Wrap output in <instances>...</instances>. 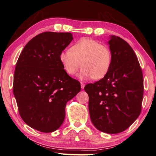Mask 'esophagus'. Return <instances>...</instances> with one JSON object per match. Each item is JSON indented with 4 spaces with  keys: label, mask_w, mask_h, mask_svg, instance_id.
<instances>
[{
    "label": "esophagus",
    "mask_w": 156,
    "mask_h": 156,
    "mask_svg": "<svg viewBox=\"0 0 156 156\" xmlns=\"http://www.w3.org/2000/svg\"><path fill=\"white\" fill-rule=\"evenodd\" d=\"M84 86H85V84H84L83 83L81 82V87L82 89H83L84 88Z\"/></svg>",
    "instance_id": "esophagus-1"
}]
</instances>
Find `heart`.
<instances>
[{
    "mask_svg": "<svg viewBox=\"0 0 156 156\" xmlns=\"http://www.w3.org/2000/svg\"><path fill=\"white\" fill-rule=\"evenodd\" d=\"M59 58L69 75H74L82 66L79 75L80 78L100 79L111 68L112 55L107 45L94 39L82 37L75 42L71 49L61 52Z\"/></svg>",
    "mask_w": 156,
    "mask_h": 156,
    "instance_id": "b5f03b06",
    "label": "heart"
}]
</instances>
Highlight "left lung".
<instances>
[{"mask_svg":"<svg viewBox=\"0 0 156 156\" xmlns=\"http://www.w3.org/2000/svg\"><path fill=\"white\" fill-rule=\"evenodd\" d=\"M111 68L105 76L84 87L90 116L101 131L115 134L133 123L141 112L144 86L142 69L134 51L121 37L111 36Z\"/></svg>","mask_w":156,"mask_h":156,"instance_id":"obj_1","label":"left lung"}]
</instances>
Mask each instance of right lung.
I'll list each match as a JSON object with an SVG mask.
<instances>
[{
	"instance_id": "1",
	"label": "right lung",
	"mask_w": 156,
	"mask_h": 156,
	"mask_svg": "<svg viewBox=\"0 0 156 156\" xmlns=\"http://www.w3.org/2000/svg\"><path fill=\"white\" fill-rule=\"evenodd\" d=\"M72 40L70 32H42L28 42L17 60L13 94L21 119L33 129H58L66 103L81 90V84L69 76L59 58Z\"/></svg>"
}]
</instances>
